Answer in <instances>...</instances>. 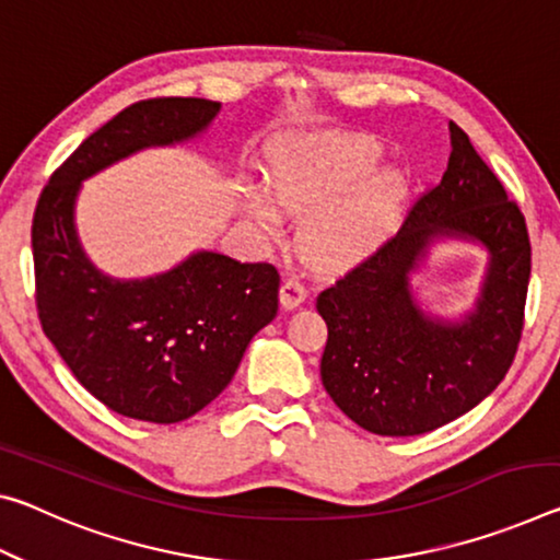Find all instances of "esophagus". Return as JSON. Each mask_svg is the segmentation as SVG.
Listing matches in <instances>:
<instances>
[{
	"label": "esophagus",
	"instance_id": "obj_1",
	"mask_svg": "<svg viewBox=\"0 0 560 560\" xmlns=\"http://www.w3.org/2000/svg\"><path fill=\"white\" fill-rule=\"evenodd\" d=\"M279 299H281V306L283 308H296V306H301L306 301V287L299 279H294V277L283 279Z\"/></svg>",
	"mask_w": 560,
	"mask_h": 560
}]
</instances>
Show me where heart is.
<instances>
[{"label":"heart","mask_w":560,"mask_h":560,"mask_svg":"<svg viewBox=\"0 0 560 560\" xmlns=\"http://www.w3.org/2000/svg\"><path fill=\"white\" fill-rule=\"evenodd\" d=\"M384 147L361 135H291L269 152V190L248 191L261 232L279 234L283 215L306 217L301 248L326 271L369 261L401 226L408 182L401 168H376Z\"/></svg>","instance_id":"1"}]
</instances>
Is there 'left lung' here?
<instances>
[{"instance_id": "1", "label": "left lung", "mask_w": 560, "mask_h": 560, "mask_svg": "<svg viewBox=\"0 0 560 560\" xmlns=\"http://www.w3.org/2000/svg\"><path fill=\"white\" fill-rule=\"evenodd\" d=\"M451 156L441 182L413 203L401 232L316 299L328 328L322 381L334 404L378 436H421L471 411L516 357L530 277L521 209L448 121ZM443 237L489 254L471 313H423L410 273Z\"/></svg>"}]
</instances>
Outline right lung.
Returning a JSON list of instances; mask_svg holds the SVG:
<instances>
[{"mask_svg":"<svg viewBox=\"0 0 560 560\" xmlns=\"http://www.w3.org/2000/svg\"><path fill=\"white\" fill-rule=\"evenodd\" d=\"M221 104L162 96L127 106L51 174L32 221L47 339L89 394L127 419L179 423L234 378L248 341L279 312V271L194 252L147 279L96 269L77 234L82 182L141 149L197 139Z\"/></svg>","mask_w":560,"mask_h":560,"instance_id":"1","label":"right lung"}]
</instances>
